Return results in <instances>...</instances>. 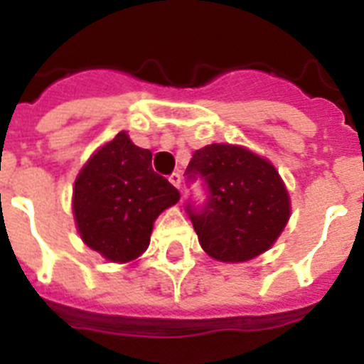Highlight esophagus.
<instances>
[{"instance_id":"1","label":"esophagus","mask_w":364,"mask_h":364,"mask_svg":"<svg viewBox=\"0 0 364 364\" xmlns=\"http://www.w3.org/2000/svg\"><path fill=\"white\" fill-rule=\"evenodd\" d=\"M169 182H171L176 189H180V182H182V176H180V173H173V175L169 176Z\"/></svg>"}]
</instances>
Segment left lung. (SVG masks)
I'll use <instances>...</instances> for the list:
<instances>
[{"label":"left lung","instance_id":"obj_1","mask_svg":"<svg viewBox=\"0 0 364 364\" xmlns=\"http://www.w3.org/2000/svg\"><path fill=\"white\" fill-rule=\"evenodd\" d=\"M186 175L202 176L208 202L189 218L202 250L220 262H246L268 252L290 220V195L269 160L231 144L195 151Z\"/></svg>","mask_w":364,"mask_h":364}]
</instances>
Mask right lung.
I'll return each instance as SVG.
<instances>
[{"instance_id": "1", "label": "right lung", "mask_w": 364, "mask_h": 364, "mask_svg": "<svg viewBox=\"0 0 364 364\" xmlns=\"http://www.w3.org/2000/svg\"><path fill=\"white\" fill-rule=\"evenodd\" d=\"M149 149L122 131L96 149L74 180L73 215L87 246L109 262H131L149 246L160 213L180 193L151 167Z\"/></svg>"}]
</instances>
